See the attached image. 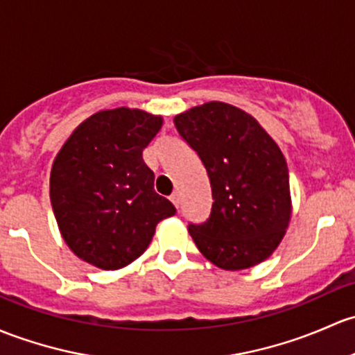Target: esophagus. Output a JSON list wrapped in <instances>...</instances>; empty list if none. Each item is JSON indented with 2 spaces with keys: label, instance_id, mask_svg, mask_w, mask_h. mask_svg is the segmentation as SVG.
Masks as SVG:
<instances>
[{
  "label": "esophagus",
  "instance_id": "esophagus-1",
  "mask_svg": "<svg viewBox=\"0 0 355 355\" xmlns=\"http://www.w3.org/2000/svg\"><path fill=\"white\" fill-rule=\"evenodd\" d=\"M170 200H171V202H173V206L177 207V209H178V206H180V196H178L177 192L171 193V196H170Z\"/></svg>",
  "mask_w": 355,
  "mask_h": 355
}]
</instances>
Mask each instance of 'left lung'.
I'll return each instance as SVG.
<instances>
[{
	"label": "left lung",
	"mask_w": 355,
	"mask_h": 355,
	"mask_svg": "<svg viewBox=\"0 0 355 355\" xmlns=\"http://www.w3.org/2000/svg\"><path fill=\"white\" fill-rule=\"evenodd\" d=\"M173 122L202 159L214 199L207 221L189 225L199 252L223 270L262 263L293 216L281 148L255 117L225 102L192 107Z\"/></svg>",
	"instance_id": "left-lung-1"
}]
</instances>
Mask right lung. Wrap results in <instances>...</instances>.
I'll list each match as a JSON object with an SVG mask.
<instances>
[{"label":"right lung","instance_id":"obj_1","mask_svg":"<svg viewBox=\"0 0 355 355\" xmlns=\"http://www.w3.org/2000/svg\"><path fill=\"white\" fill-rule=\"evenodd\" d=\"M162 115L129 107L85 119L59 149L51 170V204L71 252L89 266L119 270L139 259L156 225L175 207L155 192L143 151Z\"/></svg>","mask_w":355,"mask_h":355}]
</instances>
